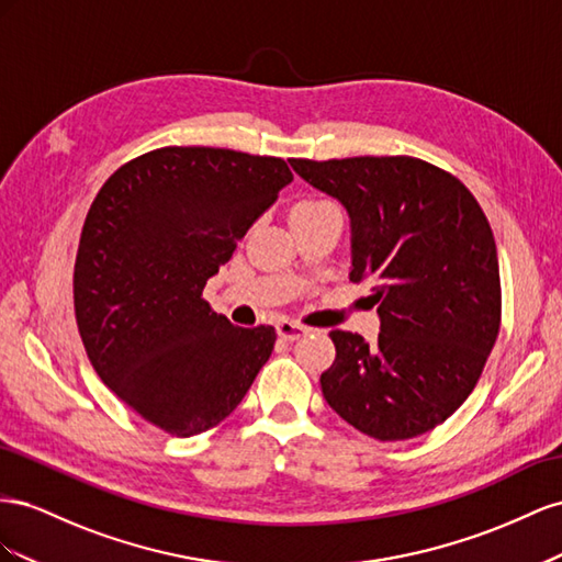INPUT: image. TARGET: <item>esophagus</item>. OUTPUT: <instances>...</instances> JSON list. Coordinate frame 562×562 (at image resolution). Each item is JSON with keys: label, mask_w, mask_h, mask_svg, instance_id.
Masks as SVG:
<instances>
[{"label": "esophagus", "mask_w": 562, "mask_h": 562, "mask_svg": "<svg viewBox=\"0 0 562 562\" xmlns=\"http://www.w3.org/2000/svg\"><path fill=\"white\" fill-rule=\"evenodd\" d=\"M278 334H280V339H284V341H296V339H301L303 334H308V327L292 323V319H280Z\"/></svg>", "instance_id": "1"}]
</instances>
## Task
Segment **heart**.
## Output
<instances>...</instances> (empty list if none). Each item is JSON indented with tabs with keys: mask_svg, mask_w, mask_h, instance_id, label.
<instances>
[{
	"mask_svg": "<svg viewBox=\"0 0 562 562\" xmlns=\"http://www.w3.org/2000/svg\"><path fill=\"white\" fill-rule=\"evenodd\" d=\"M327 206H334L327 200H306V202H299L294 206V212H315V210H327Z\"/></svg>",
	"mask_w": 562,
	"mask_h": 562,
	"instance_id": "obj_1",
	"label": "heart"
}]
</instances>
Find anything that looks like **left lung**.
Returning a JSON list of instances; mask_svg holds the SVG:
<instances>
[{
    "mask_svg": "<svg viewBox=\"0 0 562 562\" xmlns=\"http://www.w3.org/2000/svg\"><path fill=\"white\" fill-rule=\"evenodd\" d=\"M350 218V282L374 280L376 344L334 329L327 405L383 442L452 416L483 374L502 323L499 261L471 190L416 157L292 159Z\"/></svg>",
    "mask_w": 562,
    "mask_h": 562,
    "instance_id": "obj_1",
    "label": "left lung"
}]
</instances>
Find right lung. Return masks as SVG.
Returning a JSON list of instances; mask_svg holds the SVG:
<instances>
[{
	"instance_id": "obj_1",
	"label": "right lung",
	"mask_w": 562,
	"mask_h": 562,
	"mask_svg": "<svg viewBox=\"0 0 562 562\" xmlns=\"http://www.w3.org/2000/svg\"><path fill=\"white\" fill-rule=\"evenodd\" d=\"M280 157L159 148L95 195L75 261V317L95 374L148 424L198 436L243 403L276 329L235 327L202 290L278 192Z\"/></svg>"
}]
</instances>
